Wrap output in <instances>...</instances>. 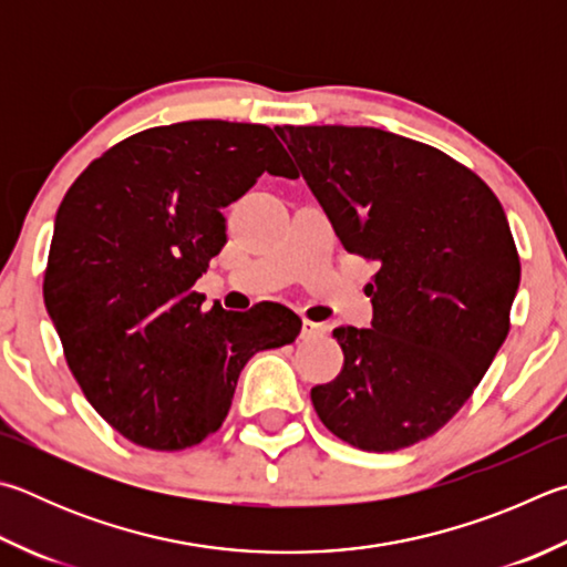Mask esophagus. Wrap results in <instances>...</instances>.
<instances>
[{
  "instance_id": "esophagus-1",
  "label": "esophagus",
  "mask_w": 567,
  "mask_h": 567,
  "mask_svg": "<svg viewBox=\"0 0 567 567\" xmlns=\"http://www.w3.org/2000/svg\"><path fill=\"white\" fill-rule=\"evenodd\" d=\"M302 334H305L307 339L322 337V334H327V327H324V324H317V322H310V319H305V324H302Z\"/></svg>"
}]
</instances>
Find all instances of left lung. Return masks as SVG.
<instances>
[{
  "mask_svg": "<svg viewBox=\"0 0 567 567\" xmlns=\"http://www.w3.org/2000/svg\"><path fill=\"white\" fill-rule=\"evenodd\" d=\"M347 252L374 260V319L339 327L322 424L386 454L434 436L506 342L520 257L486 183L426 143L369 126H275Z\"/></svg>",
  "mask_w": 567,
  "mask_h": 567,
  "instance_id": "8db88e82",
  "label": "left lung"
}]
</instances>
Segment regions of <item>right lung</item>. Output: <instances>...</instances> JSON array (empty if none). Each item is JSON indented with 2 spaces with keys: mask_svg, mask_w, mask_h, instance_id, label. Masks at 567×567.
I'll list each match as a JSON object with an SVG mask.
<instances>
[{
  "mask_svg": "<svg viewBox=\"0 0 567 567\" xmlns=\"http://www.w3.org/2000/svg\"><path fill=\"white\" fill-rule=\"evenodd\" d=\"M265 171L297 178L270 126L183 121L118 141L59 205L47 312L89 404L133 444H200L248 359L300 334L292 310L205 312L193 290L228 243L223 208Z\"/></svg>",
  "mask_w": 567,
  "mask_h": 567,
  "instance_id": "obj_1",
  "label": "right lung"
}]
</instances>
